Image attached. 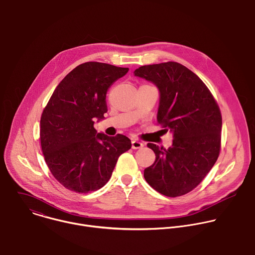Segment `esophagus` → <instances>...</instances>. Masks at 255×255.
Returning a JSON list of instances; mask_svg holds the SVG:
<instances>
[{
    "mask_svg": "<svg viewBox=\"0 0 255 255\" xmlns=\"http://www.w3.org/2000/svg\"><path fill=\"white\" fill-rule=\"evenodd\" d=\"M143 146H144V145H143L142 142H140V141H138V140H133V141H132V148H133V149H140V148H142Z\"/></svg>",
    "mask_w": 255,
    "mask_h": 255,
    "instance_id": "obj_1",
    "label": "esophagus"
}]
</instances>
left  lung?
<instances>
[{"instance_id": "obj_1", "label": "left lung", "mask_w": 255, "mask_h": 255, "mask_svg": "<svg viewBox=\"0 0 255 255\" xmlns=\"http://www.w3.org/2000/svg\"><path fill=\"white\" fill-rule=\"evenodd\" d=\"M134 76L157 87V122L173 135L167 149L147 144L156 157L144 169V178L166 197L186 195L201 183L219 156L220 109L202 80L178 62L143 65L135 69Z\"/></svg>"}]
</instances>
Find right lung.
Segmentation results:
<instances>
[{
    "mask_svg": "<svg viewBox=\"0 0 255 255\" xmlns=\"http://www.w3.org/2000/svg\"><path fill=\"white\" fill-rule=\"evenodd\" d=\"M129 68L90 61L72 69L59 83L41 115L40 142L45 162L66 189L90 193L110 179L131 140L97 133L95 120L107 113L106 95Z\"/></svg>",
    "mask_w": 255,
    "mask_h": 255,
    "instance_id": "add662e5",
    "label": "right lung"
}]
</instances>
